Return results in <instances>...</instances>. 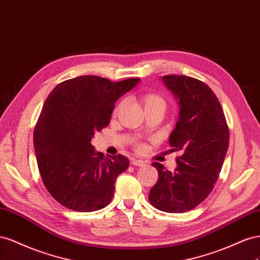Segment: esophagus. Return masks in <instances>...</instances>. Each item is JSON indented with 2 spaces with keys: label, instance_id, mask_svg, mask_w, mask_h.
<instances>
[{
  "label": "esophagus",
  "instance_id": "esophagus-1",
  "mask_svg": "<svg viewBox=\"0 0 260 260\" xmlns=\"http://www.w3.org/2000/svg\"><path fill=\"white\" fill-rule=\"evenodd\" d=\"M132 165L136 166V167H144L146 165V162H144L143 160H137V159H133L132 160Z\"/></svg>",
  "mask_w": 260,
  "mask_h": 260
}]
</instances>
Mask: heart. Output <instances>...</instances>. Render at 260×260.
Returning a JSON list of instances; mask_svg holds the SVG:
<instances>
[{
	"instance_id": "obj_1",
	"label": "heart",
	"mask_w": 260,
	"mask_h": 260,
	"mask_svg": "<svg viewBox=\"0 0 260 260\" xmlns=\"http://www.w3.org/2000/svg\"><path fill=\"white\" fill-rule=\"evenodd\" d=\"M143 102H144V105H145V109L146 108H149V107H153V106H163V107H166V100H165V98H163L161 94L155 93V92H148V93L144 94ZM118 108H120V107L116 108V111L118 110ZM135 146H136V149L139 150V151H142V150L145 149V145L143 143H139L138 142V143H136Z\"/></svg>"
}]
</instances>
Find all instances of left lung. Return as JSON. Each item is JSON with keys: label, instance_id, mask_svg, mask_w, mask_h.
Wrapping results in <instances>:
<instances>
[{"label": "left lung", "instance_id": "left-lung-1", "mask_svg": "<svg viewBox=\"0 0 260 260\" xmlns=\"http://www.w3.org/2000/svg\"><path fill=\"white\" fill-rule=\"evenodd\" d=\"M162 80L179 100V120L169 144L181 155L173 172L152 163L159 177L149 202L161 211L181 213L194 209L212 191L229 148V127L208 85L185 75H167Z\"/></svg>", "mask_w": 260, "mask_h": 260}]
</instances>
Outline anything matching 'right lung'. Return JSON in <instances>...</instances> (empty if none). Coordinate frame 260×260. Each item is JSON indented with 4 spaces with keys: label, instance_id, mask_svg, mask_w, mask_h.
<instances>
[{
    "label": "right lung",
    "instance_id": "obj_1",
    "mask_svg": "<svg viewBox=\"0 0 260 260\" xmlns=\"http://www.w3.org/2000/svg\"><path fill=\"white\" fill-rule=\"evenodd\" d=\"M139 80L79 76L58 84L44 102L34 131L37 163L47 190L66 208L91 212L112 200L116 177L129 160L105 158L91 139L109 125L115 101Z\"/></svg>",
    "mask_w": 260,
    "mask_h": 260
}]
</instances>
